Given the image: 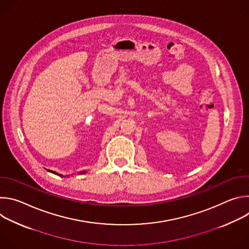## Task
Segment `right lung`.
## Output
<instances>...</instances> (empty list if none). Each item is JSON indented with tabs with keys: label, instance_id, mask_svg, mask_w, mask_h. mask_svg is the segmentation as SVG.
Returning <instances> with one entry per match:
<instances>
[{
	"label": "right lung",
	"instance_id": "1",
	"mask_svg": "<svg viewBox=\"0 0 249 249\" xmlns=\"http://www.w3.org/2000/svg\"><path fill=\"white\" fill-rule=\"evenodd\" d=\"M47 170H48V171H50V172H52V173H55V174H58V173H56V172H54V171H52V170H49V169H47ZM82 173H85V171H83V172H82ZM61 176H62V175H61Z\"/></svg>",
	"mask_w": 249,
	"mask_h": 249
}]
</instances>
